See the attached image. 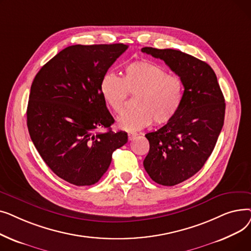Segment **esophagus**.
Instances as JSON below:
<instances>
[{
  "mask_svg": "<svg viewBox=\"0 0 251 251\" xmlns=\"http://www.w3.org/2000/svg\"><path fill=\"white\" fill-rule=\"evenodd\" d=\"M136 136H137V133H132V132L128 133V139H129V140H133Z\"/></svg>",
  "mask_w": 251,
  "mask_h": 251,
  "instance_id": "34e87169",
  "label": "esophagus"
}]
</instances>
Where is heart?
I'll return each instance as SVG.
<instances>
[{"mask_svg":"<svg viewBox=\"0 0 251 251\" xmlns=\"http://www.w3.org/2000/svg\"><path fill=\"white\" fill-rule=\"evenodd\" d=\"M100 88L104 102L117 115L125 111L127 94L136 96V109L118 120L119 127L130 131L142 129L152 121L155 125L169 122L179 111L184 92L178 76L167 74L161 65L149 60L130 63L121 78L105 74Z\"/></svg>","mask_w":251,"mask_h":251,"instance_id":"heart-1","label":"heart"}]
</instances>
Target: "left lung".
Returning a JSON list of instances; mask_svg holds the SVG:
<instances>
[{
	"label": "left lung",
	"mask_w": 251,
	"mask_h": 251,
	"mask_svg": "<svg viewBox=\"0 0 251 251\" xmlns=\"http://www.w3.org/2000/svg\"><path fill=\"white\" fill-rule=\"evenodd\" d=\"M163 60L182 80L177 114L159 130L146 134L150 151L144 169L157 184L173 186L192 177L212 154L225 118V99L216 73L205 62L181 50L141 49Z\"/></svg>",
	"instance_id": "1"
}]
</instances>
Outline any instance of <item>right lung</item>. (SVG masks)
Masks as SVG:
<instances>
[{
    "mask_svg": "<svg viewBox=\"0 0 251 251\" xmlns=\"http://www.w3.org/2000/svg\"><path fill=\"white\" fill-rule=\"evenodd\" d=\"M127 45H75L35 75L27 105L30 138L48 167L76 186H89L107 172L113 152L128 141L100 94L101 78ZM96 128H103L100 134Z\"/></svg>",
    "mask_w": 251,
    "mask_h": 251,
    "instance_id": "1",
    "label": "right lung"
}]
</instances>
